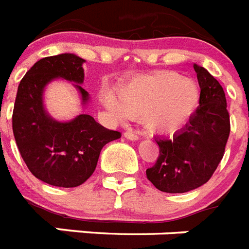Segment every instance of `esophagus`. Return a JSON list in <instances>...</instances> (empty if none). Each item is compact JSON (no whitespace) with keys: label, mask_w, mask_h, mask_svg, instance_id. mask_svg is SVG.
<instances>
[{"label":"esophagus","mask_w":249,"mask_h":249,"mask_svg":"<svg viewBox=\"0 0 249 249\" xmlns=\"http://www.w3.org/2000/svg\"><path fill=\"white\" fill-rule=\"evenodd\" d=\"M124 137H126V139H128V140H132V141L139 140V136L135 134L134 131H131V130H128V131H126V132H124Z\"/></svg>","instance_id":"1"}]
</instances>
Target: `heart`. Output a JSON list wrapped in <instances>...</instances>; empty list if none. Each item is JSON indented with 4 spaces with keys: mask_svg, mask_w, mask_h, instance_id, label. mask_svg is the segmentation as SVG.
I'll use <instances>...</instances> for the list:
<instances>
[{
    "mask_svg": "<svg viewBox=\"0 0 249 249\" xmlns=\"http://www.w3.org/2000/svg\"><path fill=\"white\" fill-rule=\"evenodd\" d=\"M101 100L117 119L142 118L150 131L168 134L180 130L194 114L200 92L194 81L178 71H158L123 85L118 99L104 92Z\"/></svg>",
    "mask_w": 249,
    "mask_h": 249,
    "instance_id": "obj_1",
    "label": "heart"
}]
</instances>
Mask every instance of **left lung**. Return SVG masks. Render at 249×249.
<instances>
[{
    "instance_id": "1",
    "label": "left lung",
    "mask_w": 249,
    "mask_h": 249,
    "mask_svg": "<svg viewBox=\"0 0 249 249\" xmlns=\"http://www.w3.org/2000/svg\"><path fill=\"white\" fill-rule=\"evenodd\" d=\"M200 87L199 107L174 137H157L159 156L146 178L164 193H186L199 188L221 162L230 134L226 97L218 81L194 64Z\"/></svg>"
}]
</instances>
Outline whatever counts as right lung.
<instances>
[{
    "label": "right lung",
    "instance_id": "right-lung-1",
    "mask_svg": "<svg viewBox=\"0 0 249 249\" xmlns=\"http://www.w3.org/2000/svg\"><path fill=\"white\" fill-rule=\"evenodd\" d=\"M82 57L60 53L43 57L25 73L18 87L13 112V131L18 149L36 178L60 188H75L93 174L104 145L121 137L89 114L59 122L43 107V91L56 78L74 82L82 104L89 92L81 87L85 73Z\"/></svg>",
    "mask_w": 249,
    "mask_h": 249
}]
</instances>
